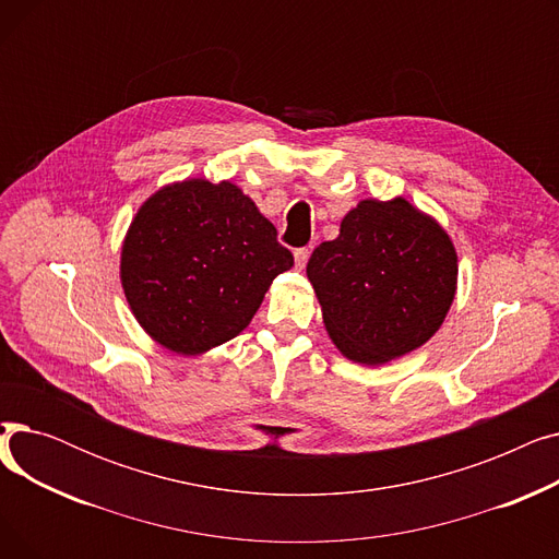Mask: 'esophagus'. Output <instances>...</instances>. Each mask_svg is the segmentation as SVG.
Here are the masks:
<instances>
[{"label":"esophagus","mask_w":559,"mask_h":559,"mask_svg":"<svg viewBox=\"0 0 559 559\" xmlns=\"http://www.w3.org/2000/svg\"><path fill=\"white\" fill-rule=\"evenodd\" d=\"M308 258H310V249L308 247H301V249H295V260H297V267L304 270L308 264Z\"/></svg>","instance_id":"1"}]
</instances>
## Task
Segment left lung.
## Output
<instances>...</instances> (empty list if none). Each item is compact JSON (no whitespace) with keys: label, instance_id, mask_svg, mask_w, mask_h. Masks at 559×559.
Returning a JSON list of instances; mask_svg holds the SVG:
<instances>
[{"label":"left lung","instance_id":"left-lung-1","mask_svg":"<svg viewBox=\"0 0 559 559\" xmlns=\"http://www.w3.org/2000/svg\"><path fill=\"white\" fill-rule=\"evenodd\" d=\"M308 281L342 356L383 365L426 344L457 287L449 233L403 197L365 199L308 260Z\"/></svg>","mask_w":559,"mask_h":559}]
</instances>
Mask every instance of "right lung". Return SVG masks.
<instances>
[{
  "label": "right lung",
  "instance_id": "1",
  "mask_svg": "<svg viewBox=\"0 0 559 559\" xmlns=\"http://www.w3.org/2000/svg\"><path fill=\"white\" fill-rule=\"evenodd\" d=\"M295 258L230 181L188 179L146 199L122 245L120 278L138 324L199 356L240 335Z\"/></svg>",
  "mask_w": 559,
  "mask_h": 559
}]
</instances>
